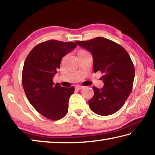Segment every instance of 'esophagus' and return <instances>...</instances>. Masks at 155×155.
Wrapping results in <instances>:
<instances>
[{
  "mask_svg": "<svg viewBox=\"0 0 155 155\" xmlns=\"http://www.w3.org/2000/svg\"><path fill=\"white\" fill-rule=\"evenodd\" d=\"M84 87L83 86H81V85H77L76 86V89H77V90H82V89Z\"/></svg>",
  "mask_w": 155,
  "mask_h": 155,
  "instance_id": "1",
  "label": "esophagus"
}]
</instances>
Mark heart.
Segmentation results:
<instances>
[{"mask_svg":"<svg viewBox=\"0 0 155 155\" xmlns=\"http://www.w3.org/2000/svg\"><path fill=\"white\" fill-rule=\"evenodd\" d=\"M88 52H87L86 51H85V50H80L79 51H78V54H85V53H87Z\"/></svg>","mask_w":155,"mask_h":155,"instance_id":"b5f03b06","label":"heart"}]
</instances>
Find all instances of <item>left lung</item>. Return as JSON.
Wrapping results in <instances>:
<instances>
[{
    "label": "left lung",
    "instance_id": "obj_1",
    "mask_svg": "<svg viewBox=\"0 0 155 155\" xmlns=\"http://www.w3.org/2000/svg\"><path fill=\"white\" fill-rule=\"evenodd\" d=\"M77 44L92 54L94 72L103 74V87H93L94 95L88 101L91 111L100 115L115 114L131 93L135 68L127 51L120 44L98 37Z\"/></svg>",
    "mask_w": 155,
    "mask_h": 155
}]
</instances>
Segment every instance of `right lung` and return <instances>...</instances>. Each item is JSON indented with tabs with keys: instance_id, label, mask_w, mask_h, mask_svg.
I'll return each instance as SVG.
<instances>
[{
	"instance_id": "right-lung-1",
	"label": "right lung",
	"mask_w": 155,
	"mask_h": 155,
	"mask_svg": "<svg viewBox=\"0 0 155 155\" xmlns=\"http://www.w3.org/2000/svg\"><path fill=\"white\" fill-rule=\"evenodd\" d=\"M77 46L72 41H46L34 47L25 59L22 74L25 94L36 111L48 119L58 120L68 113L74 87H62L52 78L61 59Z\"/></svg>"
}]
</instances>
